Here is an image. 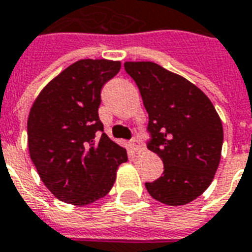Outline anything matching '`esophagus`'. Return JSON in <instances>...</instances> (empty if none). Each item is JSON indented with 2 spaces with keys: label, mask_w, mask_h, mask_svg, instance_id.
Returning a JSON list of instances; mask_svg holds the SVG:
<instances>
[{
  "label": "esophagus",
  "mask_w": 252,
  "mask_h": 252,
  "mask_svg": "<svg viewBox=\"0 0 252 252\" xmlns=\"http://www.w3.org/2000/svg\"><path fill=\"white\" fill-rule=\"evenodd\" d=\"M131 148L134 150V153H142L144 150L143 144L140 143V140L135 139V138L131 140Z\"/></svg>",
  "instance_id": "esophagus-1"
}]
</instances>
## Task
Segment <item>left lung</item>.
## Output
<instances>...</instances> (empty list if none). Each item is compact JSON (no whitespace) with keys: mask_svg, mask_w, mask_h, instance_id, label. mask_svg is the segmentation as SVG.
<instances>
[{"mask_svg":"<svg viewBox=\"0 0 252 252\" xmlns=\"http://www.w3.org/2000/svg\"><path fill=\"white\" fill-rule=\"evenodd\" d=\"M148 113L147 148L164 172L146 183L148 193L169 206L188 204L205 192L221 160L223 128L208 95L183 76L153 62H126Z\"/></svg>","mask_w":252,"mask_h":252,"instance_id":"left-lung-1","label":"left lung"}]
</instances>
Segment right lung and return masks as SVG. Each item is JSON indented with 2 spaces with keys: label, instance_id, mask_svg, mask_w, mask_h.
Instances as JSON below:
<instances>
[{
  "label": "right lung",
  "instance_id": "obj_1",
  "mask_svg": "<svg viewBox=\"0 0 252 252\" xmlns=\"http://www.w3.org/2000/svg\"><path fill=\"white\" fill-rule=\"evenodd\" d=\"M121 62L83 59L39 93L27 120L30 158L48 190L72 205L106 196L127 153L104 132L98 118L101 89Z\"/></svg>",
  "mask_w": 252,
  "mask_h": 252
}]
</instances>
